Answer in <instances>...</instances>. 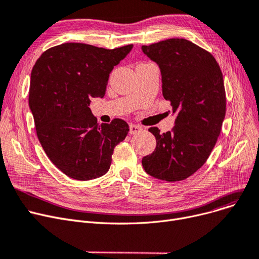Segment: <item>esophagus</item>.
I'll return each mask as SVG.
<instances>
[{"label":"esophagus","mask_w":259,"mask_h":259,"mask_svg":"<svg viewBox=\"0 0 259 259\" xmlns=\"http://www.w3.org/2000/svg\"><path fill=\"white\" fill-rule=\"evenodd\" d=\"M142 130H143V128L141 126L133 125V123H131V125H130V133L131 134H137V133L141 132Z\"/></svg>","instance_id":"34e87169"}]
</instances>
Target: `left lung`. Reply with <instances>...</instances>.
I'll return each instance as SVG.
<instances>
[{"instance_id":"8db88e82","label":"left lung","mask_w":259,"mask_h":259,"mask_svg":"<svg viewBox=\"0 0 259 259\" xmlns=\"http://www.w3.org/2000/svg\"><path fill=\"white\" fill-rule=\"evenodd\" d=\"M142 50L160 66L163 96L174 113L179 111L172 131L149 128L156 147L142 164L156 179L182 181L203 166L218 140L227 108L223 76L213 56L186 39H167Z\"/></svg>"}]
</instances>
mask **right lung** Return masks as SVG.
<instances>
[{
    "mask_svg": "<svg viewBox=\"0 0 259 259\" xmlns=\"http://www.w3.org/2000/svg\"><path fill=\"white\" fill-rule=\"evenodd\" d=\"M133 44L107 50L84 43H63L44 52L32 67L28 103L37 137L53 164L79 181L109 170L128 123L114 118L98 125L89 108L104 97L109 75Z\"/></svg>",
    "mask_w": 259,
    "mask_h": 259,
    "instance_id": "add662e5",
    "label": "right lung"
}]
</instances>
